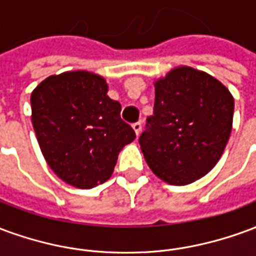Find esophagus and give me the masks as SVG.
<instances>
[{"mask_svg":"<svg viewBox=\"0 0 256 256\" xmlns=\"http://www.w3.org/2000/svg\"><path fill=\"white\" fill-rule=\"evenodd\" d=\"M141 128H142V126H141V123L137 122V123H134L133 124V130H134V133H136V136L138 137L140 133H141Z\"/></svg>","mask_w":256,"mask_h":256,"instance_id":"esophagus-1","label":"esophagus"}]
</instances>
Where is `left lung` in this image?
<instances>
[{
	"instance_id": "1",
	"label": "left lung",
	"mask_w": 256,
	"mask_h": 256,
	"mask_svg": "<svg viewBox=\"0 0 256 256\" xmlns=\"http://www.w3.org/2000/svg\"><path fill=\"white\" fill-rule=\"evenodd\" d=\"M154 115L140 146L156 177L188 185L218 163L229 141L234 100L210 74L181 66L156 79Z\"/></svg>"
}]
</instances>
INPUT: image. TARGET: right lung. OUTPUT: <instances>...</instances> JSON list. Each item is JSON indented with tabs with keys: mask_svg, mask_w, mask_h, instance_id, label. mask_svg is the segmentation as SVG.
Wrapping results in <instances>:
<instances>
[{
	"mask_svg": "<svg viewBox=\"0 0 256 256\" xmlns=\"http://www.w3.org/2000/svg\"><path fill=\"white\" fill-rule=\"evenodd\" d=\"M101 75L78 70L50 75L31 93V122L45 160L68 185L94 188L114 172L118 155L136 138L108 97Z\"/></svg>",
	"mask_w": 256,
	"mask_h": 256,
	"instance_id": "obj_1",
	"label": "right lung"
}]
</instances>
